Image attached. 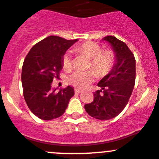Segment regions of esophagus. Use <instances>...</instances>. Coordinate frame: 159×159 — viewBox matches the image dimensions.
Segmentation results:
<instances>
[{
  "instance_id": "1",
  "label": "esophagus",
  "mask_w": 159,
  "mask_h": 159,
  "mask_svg": "<svg viewBox=\"0 0 159 159\" xmlns=\"http://www.w3.org/2000/svg\"><path fill=\"white\" fill-rule=\"evenodd\" d=\"M75 92L77 94H79V93H81V92H82V90H81V89H75Z\"/></svg>"
}]
</instances>
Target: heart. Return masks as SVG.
Here are the masks:
<instances>
[{"mask_svg": "<svg viewBox=\"0 0 159 159\" xmlns=\"http://www.w3.org/2000/svg\"><path fill=\"white\" fill-rule=\"evenodd\" d=\"M75 50L91 59V66L96 71L98 76L107 75L115 64L116 57L112 50H104L98 44L92 42H86L78 46ZM63 67L64 69H70L72 66L71 54L66 52L62 58ZM95 77L93 70H75L68 77V81L75 87L83 89L92 82Z\"/></svg>", "mask_w": 159, "mask_h": 159, "instance_id": "obj_1", "label": "heart"}]
</instances>
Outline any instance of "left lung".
<instances>
[{
	"instance_id": "left-lung-1",
	"label": "left lung",
	"mask_w": 159,
	"mask_h": 159,
	"mask_svg": "<svg viewBox=\"0 0 159 159\" xmlns=\"http://www.w3.org/2000/svg\"><path fill=\"white\" fill-rule=\"evenodd\" d=\"M102 40L110 44L115 64L98 83L101 89L94 92L93 102L84 105V109L91 116L106 120L118 116L127 106L134 87L136 61L127 44L115 36H106Z\"/></svg>"
}]
</instances>
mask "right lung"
<instances>
[{"instance_id": "1", "label": "right lung", "mask_w": 159, "mask_h": 159, "mask_svg": "<svg viewBox=\"0 0 159 159\" xmlns=\"http://www.w3.org/2000/svg\"><path fill=\"white\" fill-rule=\"evenodd\" d=\"M78 39L67 40L50 35L32 47L26 56L21 70L23 95L31 112L44 120L62 116L70 98L75 95L71 86L52 89L53 78H57L63 68L62 58Z\"/></svg>"}]
</instances>
